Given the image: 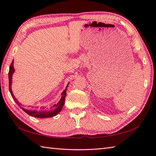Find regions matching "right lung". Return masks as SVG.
<instances>
[{
    "label": "right lung",
    "instance_id": "1",
    "mask_svg": "<svg viewBox=\"0 0 156 156\" xmlns=\"http://www.w3.org/2000/svg\"><path fill=\"white\" fill-rule=\"evenodd\" d=\"M13 64H14V59H13L11 66H10L9 68V91L10 93H11L12 97L13 98V100L15 101V102L19 107L21 108L22 110L24 111L26 113H27L29 115L32 116V117H37V118H48V117H54V116L57 115L59 112L62 111V109L64 107V102H65V97L66 95V90H67V88L68 87L69 83L66 86V87L65 88V90L62 92V97L61 99L59 100V101L58 102L57 104H55L52 106L51 107L49 108H45L44 107H40L38 108H26L22 107V105L20 103V102L18 101L17 99L15 98L12 93V88H11V85H12V77L13 75V73L15 72V68H14V66H13Z\"/></svg>",
    "mask_w": 156,
    "mask_h": 156
}]
</instances>
